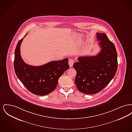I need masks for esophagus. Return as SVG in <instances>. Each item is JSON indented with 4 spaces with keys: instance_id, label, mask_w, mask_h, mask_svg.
<instances>
[{
    "instance_id": "obj_1",
    "label": "esophagus",
    "mask_w": 132,
    "mask_h": 132,
    "mask_svg": "<svg viewBox=\"0 0 132 132\" xmlns=\"http://www.w3.org/2000/svg\"><path fill=\"white\" fill-rule=\"evenodd\" d=\"M74 63V60L73 59H69V64L70 67L73 66Z\"/></svg>"
}]
</instances>
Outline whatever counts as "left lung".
<instances>
[{
    "label": "left lung",
    "mask_w": 132,
    "mask_h": 132,
    "mask_svg": "<svg viewBox=\"0 0 132 132\" xmlns=\"http://www.w3.org/2000/svg\"><path fill=\"white\" fill-rule=\"evenodd\" d=\"M101 51L95 56L79 57L73 68L77 72L76 86L82 93L94 94L101 92L115 75L117 53L113 43L105 34L97 32Z\"/></svg>",
    "instance_id": "1"
}]
</instances>
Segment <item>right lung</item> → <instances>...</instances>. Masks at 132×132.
I'll list each match as a JSON object with an SVG mask.
<instances>
[{
    "instance_id": "obj_1",
    "label": "right lung",
    "mask_w": 132,
    "mask_h": 132,
    "mask_svg": "<svg viewBox=\"0 0 132 132\" xmlns=\"http://www.w3.org/2000/svg\"><path fill=\"white\" fill-rule=\"evenodd\" d=\"M27 34L19 40L16 47L14 61L15 73L31 93L39 96L50 94L56 88L59 78L69 69V59L51 61L39 66L27 64L20 54V46Z\"/></svg>"
}]
</instances>
